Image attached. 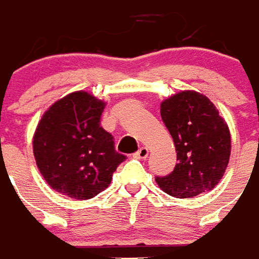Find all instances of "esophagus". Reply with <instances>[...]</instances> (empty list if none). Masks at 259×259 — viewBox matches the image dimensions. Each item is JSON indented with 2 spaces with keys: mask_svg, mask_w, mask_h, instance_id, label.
Wrapping results in <instances>:
<instances>
[{
  "mask_svg": "<svg viewBox=\"0 0 259 259\" xmlns=\"http://www.w3.org/2000/svg\"><path fill=\"white\" fill-rule=\"evenodd\" d=\"M148 156V148L147 147H140L138 152L135 154V158L138 159H146Z\"/></svg>",
  "mask_w": 259,
  "mask_h": 259,
  "instance_id": "1",
  "label": "esophagus"
}]
</instances>
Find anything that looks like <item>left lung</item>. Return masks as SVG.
<instances>
[{"label":"left lung","instance_id":"left-lung-1","mask_svg":"<svg viewBox=\"0 0 259 259\" xmlns=\"http://www.w3.org/2000/svg\"><path fill=\"white\" fill-rule=\"evenodd\" d=\"M163 123L172 136L178 163L172 172L156 177L163 191L175 198H192L210 191L222 179L229 163V127L207 97L183 91L160 105Z\"/></svg>","mask_w":259,"mask_h":259}]
</instances>
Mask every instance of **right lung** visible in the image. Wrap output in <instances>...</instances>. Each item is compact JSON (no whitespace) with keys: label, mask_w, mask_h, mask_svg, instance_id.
Instances as JSON below:
<instances>
[{"label":"right lung","mask_w":259,"mask_h":259,"mask_svg":"<svg viewBox=\"0 0 259 259\" xmlns=\"http://www.w3.org/2000/svg\"><path fill=\"white\" fill-rule=\"evenodd\" d=\"M105 104L87 92L56 101L33 138V154L47 183L57 192L85 200L104 191L127 156L100 125Z\"/></svg>","instance_id":"1"}]
</instances>
